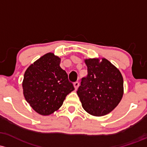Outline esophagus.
<instances>
[{
	"mask_svg": "<svg viewBox=\"0 0 147 147\" xmlns=\"http://www.w3.org/2000/svg\"><path fill=\"white\" fill-rule=\"evenodd\" d=\"M79 86H80V83H79L78 82H76L74 83V87H75V90H77V88H78Z\"/></svg>",
	"mask_w": 147,
	"mask_h": 147,
	"instance_id": "obj_1",
	"label": "esophagus"
}]
</instances>
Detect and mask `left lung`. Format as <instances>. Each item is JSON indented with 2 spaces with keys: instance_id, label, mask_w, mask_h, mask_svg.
I'll return each instance as SVG.
<instances>
[{
  "instance_id": "1",
  "label": "left lung",
  "mask_w": 147,
  "mask_h": 147,
  "mask_svg": "<svg viewBox=\"0 0 147 147\" xmlns=\"http://www.w3.org/2000/svg\"><path fill=\"white\" fill-rule=\"evenodd\" d=\"M88 75L82 79L77 93L86 112L102 117L114 109L123 95V79L107 59H85Z\"/></svg>"
}]
</instances>
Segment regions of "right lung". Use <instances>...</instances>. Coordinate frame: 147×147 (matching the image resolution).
<instances>
[{"instance_id": "obj_1", "label": "right lung", "mask_w": 147, "mask_h": 147, "mask_svg": "<svg viewBox=\"0 0 147 147\" xmlns=\"http://www.w3.org/2000/svg\"><path fill=\"white\" fill-rule=\"evenodd\" d=\"M60 63L61 58L47 53L32 63L24 73V98L41 115H50L57 111L67 95L75 90Z\"/></svg>"}]
</instances>
